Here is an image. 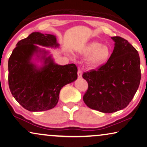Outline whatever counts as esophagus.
<instances>
[{"label":"esophagus","instance_id":"obj_1","mask_svg":"<svg viewBox=\"0 0 147 147\" xmlns=\"http://www.w3.org/2000/svg\"><path fill=\"white\" fill-rule=\"evenodd\" d=\"M77 74H78V78H81V77H82V69L79 68L78 70V73H77Z\"/></svg>","mask_w":147,"mask_h":147}]
</instances>
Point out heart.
<instances>
[{"label":"heart","mask_w":147,"mask_h":147,"mask_svg":"<svg viewBox=\"0 0 147 147\" xmlns=\"http://www.w3.org/2000/svg\"><path fill=\"white\" fill-rule=\"evenodd\" d=\"M82 53L84 55H90L88 63L91 67H97L108 60L111 55V50L107 46L94 41L85 46Z\"/></svg>","instance_id":"heart-1"}]
</instances>
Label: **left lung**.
<instances>
[{"label":"left lung","mask_w":147,"mask_h":147,"mask_svg":"<svg viewBox=\"0 0 147 147\" xmlns=\"http://www.w3.org/2000/svg\"><path fill=\"white\" fill-rule=\"evenodd\" d=\"M115 48L108 61L82 77L88 88L83 100L89 108L112 113L126 107L140 84L141 73L138 52L120 36H113Z\"/></svg>","instance_id":"obj_1"}]
</instances>
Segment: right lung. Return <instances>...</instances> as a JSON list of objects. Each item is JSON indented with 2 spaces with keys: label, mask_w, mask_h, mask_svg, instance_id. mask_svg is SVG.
I'll return each mask as SVG.
<instances>
[{
  "label": "right lung",
  "mask_w": 147,
  "mask_h": 147,
  "mask_svg": "<svg viewBox=\"0 0 147 147\" xmlns=\"http://www.w3.org/2000/svg\"><path fill=\"white\" fill-rule=\"evenodd\" d=\"M34 44L59 46L54 35L38 32L18 42L8 60V85L13 97L23 108L32 112L44 111L55 107L60 90L77 78L78 69L74 63L55 64L50 56H44V65L37 69L31 62L38 51Z\"/></svg>",
  "instance_id": "1"
}]
</instances>
